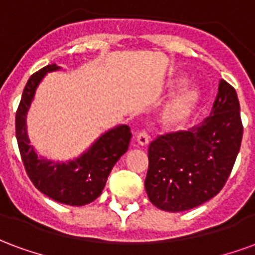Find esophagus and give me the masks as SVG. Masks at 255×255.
Instances as JSON below:
<instances>
[{"mask_svg": "<svg viewBox=\"0 0 255 255\" xmlns=\"http://www.w3.org/2000/svg\"><path fill=\"white\" fill-rule=\"evenodd\" d=\"M136 142H138L140 146H146V144L149 143V135H147V132L146 131H139L138 133H136Z\"/></svg>", "mask_w": 255, "mask_h": 255, "instance_id": "1", "label": "esophagus"}]
</instances>
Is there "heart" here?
Instances as JSON below:
<instances>
[{
	"label": "heart",
	"mask_w": 255,
	"mask_h": 255,
	"mask_svg": "<svg viewBox=\"0 0 255 255\" xmlns=\"http://www.w3.org/2000/svg\"><path fill=\"white\" fill-rule=\"evenodd\" d=\"M186 83V78L182 75H175L168 80V87H179ZM201 102V93L197 87H186L180 90L172 98L161 113V120L166 128L179 129L187 124L194 113L197 112Z\"/></svg>",
	"instance_id": "b5f03b06"
}]
</instances>
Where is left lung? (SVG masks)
I'll return each mask as SVG.
<instances>
[{
    "label": "left lung",
    "instance_id": "1",
    "mask_svg": "<svg viewBox=\"0 0 255 255\" xmlns=\"http://www.w3.org/2000/svg\"><path fill=\"white\" fill-rule=\"evenodd\" d=\"M243 126L235 89L220 80L210 116L188 131L160 135L149 146L144 188L165 212H184L217 195L241 149Z\"/></svg>",
    "mask_w": 255,
    "mask_h": 255
}]
</instances>
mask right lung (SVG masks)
Returning a JSON list of instances; mask_svg holds the SVG:
<instances>
[{"mask_svg": "<svg viewBox=\"0 0 255 255\" xmlns=\"http://www.w3.org/2000/svg\"><path fill=\"white\" fill-rule=\"evenodd\" d=\"M56 64L31 75L16 112V139L25 172L38 190L56 202L83 206L100 197L119 158L128 150L131 129L128 126L109 129L101 135L86 153L68 162H53L38 157L25 129V116L38 84L47 72L57 71Z\"/></svg>", "mask_w": 255, "mask_h": 255, "instance_id": "add662e5", "label": "right lung"}]
</instances>
